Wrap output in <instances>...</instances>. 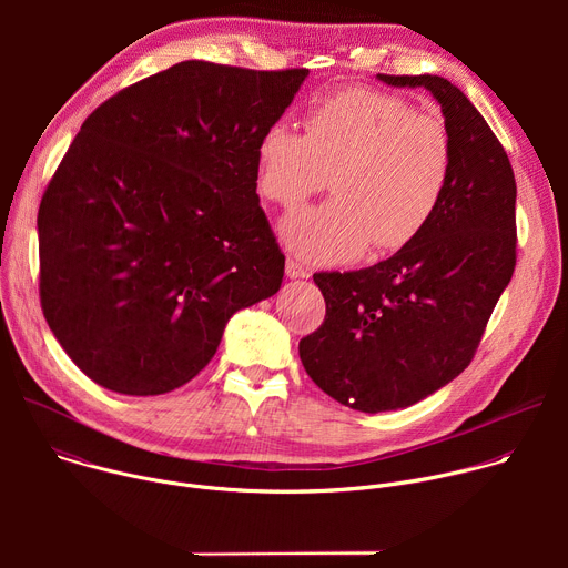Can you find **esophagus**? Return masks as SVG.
<instances>
[{
  "mask_svg": "<svg viewBox=\"0 0 568 568\" xmlns=\"http://www.w3.org/2000/svg\"><path fill=\"white\" fill-rule=\"evenodd\" d=\"M285 274H287V278H307L310 276V272L298 261H294V258H287Z\"/></svg>",
  "mask_w": 568,
  "mask_h": 568,
  "instance_id": "esophagus-1",
  "label": "esophagus"
}]
</instances>
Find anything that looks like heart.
I'll list each match as a JSON object with an SVG mask.
<instances>
[{"label":"heart","instance_id":"heart-1","mask_svg":"<svg viewBox=\"0 0 568 568\" xmlns=\"http://www.w3.org/2000/svg\"><path fill=\"white\" fill-rule=\"evenodd\" d=\"M454 175V141L434 114L402 97L353 88L316 103L303 134L272 123L256 143L258 193L292 211L328 184L335 200L283 224L307 263H342L371 242L397 252L429 226Z\"/></svg>","mask_w":568,"mask_h":568}]
</instances>
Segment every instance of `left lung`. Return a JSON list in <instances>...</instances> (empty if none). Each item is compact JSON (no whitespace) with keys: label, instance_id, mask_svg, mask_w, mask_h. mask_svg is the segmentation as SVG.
<instances>
[{"label":"left lung","instance_id":"1","mask_svg":"<svg viewBox=\"0 0 568 568\" xmlns=\"http://www.w3.org/2000/svg\"><path fill=\"white\" fill-rule=\"evenodd\" d=\"M377 78L434 94L454 141V175L412 245L366 270L314 274L326 318L298 344L303 368L364 414L412 407L460 375L517 263L515 173L480 112L447 78Z\"/></svg>","mask_w":568,"mask_h":568}]
</instances>
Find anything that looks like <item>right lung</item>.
Listing matches in <instances>:
<instances>
[{"label": "right lung", "instance_id": "1", "mask_svg": "<svg viewBox=\"0 0 568 568\" xmlns=\"http://www.w3.org/2000/svg\"><path fill=\"white\" fill-rule=\"evenodd\" d=\"M305 75L186 60L85 119L42 195L38 240L44 318L90 379L175 390L237 310L278 292L256 143Z\"/></svg>", "mask_w": 568, "mask_h": 568}]
</instances>
